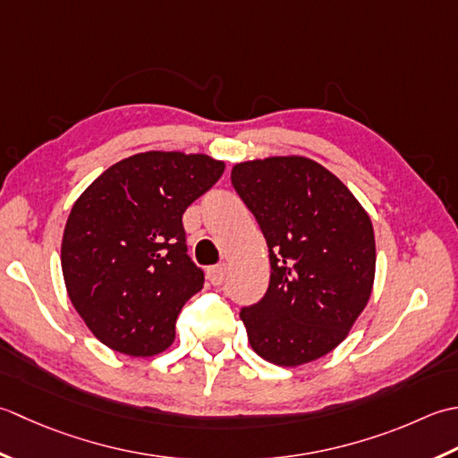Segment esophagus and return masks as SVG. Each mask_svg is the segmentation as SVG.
Instances as JSON below:
<instances>
[{
	"instance_id": "1",
	"label": "esophagus",
	"mask_w": 458,
	"mask_h": 458,
	"mask_svg": "<svg viewBox=\"0 0 458 458\" xmlns=\"http://www.w3.org/2000/svg\"><path fill=\"white\" fill-rule=\"evenodd\" d=\"M225 276H227V268L223 267V265L208 268V278H209V283H211L213 286L223 284V281H225Z\"/></svg>"
}]
</instances>
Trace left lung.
Segmentation results:
<instances>
[{
	"mask_svg": "<svg viewBox=\"0 0 458 458\" xmlns=\"http://www.w3.org/2000/svg\"><path fill=\"white\" fill-rule=\"evenodd\" d=\"M231 182L257 217L270 260L263 301L241 310L250 348L283 368L326 356L371 296L376 237L368 211L304 156L239 162Z\"/></svg>",
	"mask_w": 458,
	"mask_h": 458,
	"instance_id": "left-lung-1",
	"label": "left lung"
}]
</instances>
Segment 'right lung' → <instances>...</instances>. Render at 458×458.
I'll use <instances>...</instances> for the list:
<instances>
[{
	"mask_svg": "<svg viewBox=\"0 0 458 458\" xmlns=\"http://www.w3.org/2000/svg\"><path fill=\"white\" fill-rule=\"evenodd\" d=\"M225 162L150 150L110 165L79 195L61 242L67 294L110 350L150 358L175 338L183 304L203 288L182 216Z\"/></svg>",
	"mask_w": 458,
	"mask_h": 458,
	"instance_id": "obj_1",
	"label": "right lung"
}]
</instances>
